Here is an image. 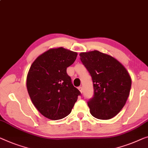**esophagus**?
<instances>
[{"mask_svg":"<svg viewBox=\"0 0 148 148\" xmlns=\"http://www.w3.org/2000/svg\"><path fill=\"white\" fill-rule=\"evenodd\" d=\"M78 89L79 90V91H80L81 93H82V92H83V89H82V87H78Z\"/></svg>","mask_w":148,"mask_h":148,"instance_id":"esophagus-1","label":"esophagus"}]
</instances>
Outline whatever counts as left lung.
<instances>
[{
  "label": "left lung",
  "mask_w": 148,
  "mask_h": 148,
  "mask_svg": "<svg viewBox=\"0 0 148 148\" xmlns=\"http://www.w3.org/2000/svg\"><path fill=\"white\" fill-rule=\"evenodd\" d=\"M80 59L91 75L94 95L87 105L93 117L110 119L118 114L130 95L132 79L114 57L98 51L81 53Z\"/></svg>",
  "instance_id": "obj_1"
}]
</instances>
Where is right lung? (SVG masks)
<instances>
[{
  "label": "right lung",
  "mask_w": 148,
  "mask_h": 148,
  "mask_svg": "<svg viewBox=\"0 0 148 148\" xmlns=\"http://www.w3.org/2000/svg\"><path fill=\"white\" fill-rule=\"evenodd\" d=\"M77 53L63 47L50 49L30 67L27 88L37 110L47 118L58 120L71 112L80 91L73 85L67 68Z\"/></svg>",
  "instance_id": "obj_1"
}]
</instances>
